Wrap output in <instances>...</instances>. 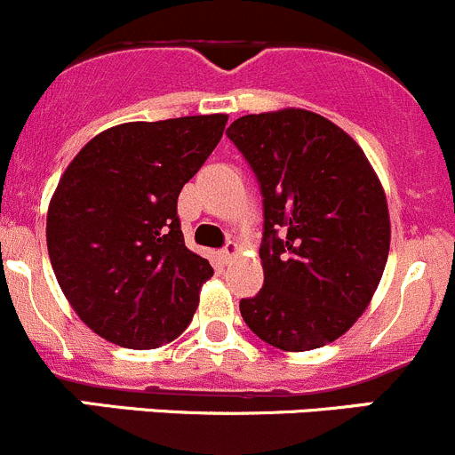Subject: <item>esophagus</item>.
Returning <instances> with one entry per match:
<instances>
[{"label": "esophagus", "instance_id": "obj_1", "mask_svg": "<svg viewBox=\"0 0 455 455\" xmlns=\"http://www.w3.org/2000/svg\"><path fill=\"white\" fill-rule=\"evenodd\" d=\"M236 254H238V245H236V243H228V245L223 247L221 251H219V256H221L223 263H228V260L234 259V256H236Z\"/></svg>", "mask_w": 455, "mask_h": 455}]
</instances>
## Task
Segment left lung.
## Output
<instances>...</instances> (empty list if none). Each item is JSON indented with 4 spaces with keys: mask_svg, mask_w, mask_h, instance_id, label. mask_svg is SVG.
Instances as JSON below:
<instances>
[{
    "mask_svg": "<svg viewBox=\"0 0 455 455\" xmlns=\"http://www.w3.org/2000/svg\"><path fill=\"white\" fill-rule=\"evenodd\" d=\"M228 137L263 196V290L241 300L260 340L307 352L343 336L370 305L389 254V210L365 152L316 112L238 116Z\"/></svg>",
    "mask_w": 455,
    "mask_h": 455,
    "instance_id": "obj_1",
    "label": "left lung"
}]
</instances>
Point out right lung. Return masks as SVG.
Instances as JSON below:
<instances>
[{
  "instance_id": "right-lung-1",
  "label": "right lung",
  "mask_w": 455,
  "mask_h": 455,
  "mask_svg": "<svg viewBox=\"0 0 455 455\" xmlns=\"http://www.w3.org/2000/svg\"><path fill=\"white\" fill-rule=\"evenodd\" d=\"M228 115L132 121L90 139L51 199L46 243L57 283L101 339L155 349L190 325L214 274L188 250L177 199Z\"/></svg>"
}]
</instances>
